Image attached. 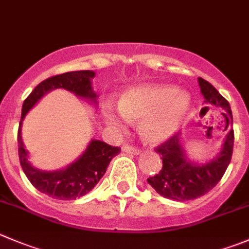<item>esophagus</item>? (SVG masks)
<instances>
[{
	"instance_id": "obj_1",
	"label": "esophagus",
	"mask_w": 249,
	"mask_h": 249,
	"mask_svg": "<svg viewBox=\"0 0 249 249\" xmlns=\"http://www.w3.org/2000/svg\"><path fill=\"white\" fill-rule=\"evenodd\" d=\"M122 151L125 152V153L134 154V156H139V154L141 153V151H140V149L134 148V147H131V146H126V144L122 147Z\"/></svg>"
}]
</instances>
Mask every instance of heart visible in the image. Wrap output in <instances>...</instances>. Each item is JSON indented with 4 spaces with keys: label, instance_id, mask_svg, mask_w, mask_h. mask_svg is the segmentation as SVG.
<instances>
[{
    "label": "heart",
    "instance_id": "obj_1",
    "mask_svg": "<svg viewBox=\"0 0 249 249\" xmlns=\"http://www.w3.org/2000/svg\"><path fill=\"white\" fill-rule=\"evenodd\" d=\"M191 106L190 95L169 85H139L127 89L119 100L120 113L105 110L109 124L124 127L126 120H141L142 139L158 144L174 136L185 120Z\"/></svg>",
    "mask_w": 249,
    "mask_h": 249
}]
</instances>
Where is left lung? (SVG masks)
I'll return each instance as SVG.
<instances>
[{
  "mask_svg": "<svg viewBox=\"0 0 249 249\" xmlns=\"http://www.w3.org/2000/svg\"><path fill=\"white\" fill-rule=\"evenodd\" d=\"M198 84L204 102L223 108L229 125L232 124V113L228 101L204 79L198 78ZM233 140V130L230 129L218 156L207 163L198 164L187 158L180 134H175L156 148L161 156L163 166L157 175L147 178V182L165 198L180 202L198 198L208 194L225 174L232 157Z\"/></svg>",
  "mask_w": 249,
  "mask_h": 249,
  "instance_id": "8db88e82",
  "label": "left lung"
}]
</instances>
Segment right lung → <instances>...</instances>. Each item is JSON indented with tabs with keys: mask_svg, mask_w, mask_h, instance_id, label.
<instances>
[{
	"mask_svg": "<svg viewBox=\"0 0 249 249\" xmlns=\"http://www.w3.org/2000/svg\"><path fill=\"white\" fill-rule=\"evenodd\" d=\"M93 76L95 71H68L51 76L38 84L23 103L18 130V152L20 165L34 187L52 198L60 201H74L89 194L105 175L113 157L120 153V148L109 146L100 140H91L84 153L67 168L54 171L40 170L31 165L28 159L29 153L21 140V123L29 110L46 93L54 89H66L78 97L97 106L98 96L92 90L91 84Z\"/></svg>",
	"mask_w": 249,
	"mask_h": 249,
	"instance_id": "add662e5",
	"label": "right lung"
}]
</instances>
